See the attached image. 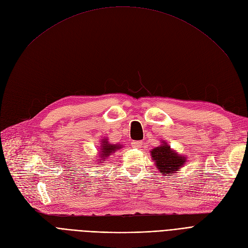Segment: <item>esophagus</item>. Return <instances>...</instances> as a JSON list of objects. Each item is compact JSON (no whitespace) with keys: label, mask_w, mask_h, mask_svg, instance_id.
I'll return each mask as SVG.
<instances>
[{"label":"esophagus","mask_w":248,"mask_h":248,"mask_svg":"<svg viewBox=\"0 0 248 248\" xmlns=\"http://www.w3.org/2000/svg\"><path fill=\"white\" fill-rule=\"evenodd\" d=\"M142 144V141H138V140H132L131 141V145L133 147H140Z\"/></svg>","instance_id":"esophagus-1"}]
</instances>
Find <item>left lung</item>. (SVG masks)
<instances>
[{"instance_id":"1","label":"left lung","mask_w":248,"mask_h":248,"mask_svg":"<svg viewBox=\"0 0 248 248\" xmlns=\"http://www.w3.org/2000/svg\"><path fill=\"white\" fill-rule=\"evenodd\" d=\"M151 155L158 171L166 176L177 173L186 163V156L178 155L166 141L152 150Z\"/></svg>"}]
</instances>
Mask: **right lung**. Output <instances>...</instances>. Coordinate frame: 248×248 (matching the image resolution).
Returning a JSON list of instances; mask_svg holds the SVG:
<instances>
[{
  "label": "right lung",
  "mask_w": 248,
  "mask_h": 248,
  "mask_svg": "<svg viewBox=\"0 0 248 248\" xmlns=\"http://www.w3.org/2000/svg\"><path fill=\"white\" fill-rule=\"evenodd\" d=\"M122 147V144H112L108 141L107 138L105 137L102 140L101 143V153H100V161H105V158H107L108 155H111L112 154L116 153V151L120 150Z\"/></svg>",
  "instance_id": "right-lung-1"
}]
</instances>
